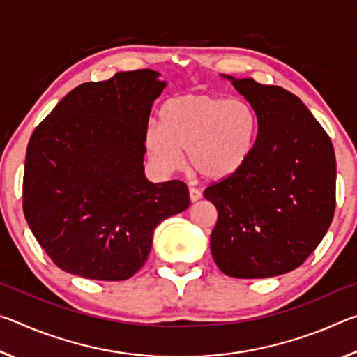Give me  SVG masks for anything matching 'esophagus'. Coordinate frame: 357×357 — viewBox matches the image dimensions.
Here are the masks:
<instances>
[{"mask_svg": "<svg viewBox=\"0 0 357 357\" xmlns=\"http://www.w3.org/2000/svg\"><path fill=\"white\" fill-rule=\"evenodd\" d=\"M189 195H190V202H198L202 200V192L197 189V187H190L189 189Z\"/></svg>", "mask_w": 357, "mask_h": 357, "instance_id": "obj_1", "label": "esophagus"}]
</instances>
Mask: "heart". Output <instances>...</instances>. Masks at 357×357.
I'll list each match as a JSON object with an SVG mask.
<instances>
[{"label": "heart", "instance_id": "1", "mask_svg": "<svg viewBox=\"0 0 357 357\" xmlns=\"http://www.w3.org/2000/svg\"><path fill=\"white\" fill-rule=\"evenodd\" d=\"M258 129V114L247 100L192 93L162 105L160 126H148L144 144L159 170H176L183 160L181 151H187L192 170L219 183L249 164Z\"/></svg>", "mask_w": 357, "mask_h": 357}]
</instances>
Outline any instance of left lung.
I'll use <instances>...</instances> for the list:
<instances>
[{
    "label": "left lung",
    "instance_id": "8db88e82",
    "mask_svg": "<svg viewBox=\"0 0 357 357\" xmlns=\"http://www.w3.org/2000/svg\"><path fill=\"white\" fill-rule=\"evenodd\" d=\"M222 77L255 108L259 129L249 164L204 190L219 214L211 252L234 279L287 274L317 249L334 217V146L298 96Z\"/></svg>",
    "mask_w": 357,
    "mask_h": 357
}]
</instances>
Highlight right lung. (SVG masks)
Masks as SVG:
<instances>
[{"mask_svg": "<svg viewBox=\"0 0 357 357\" xmlns=\"http://www.w3.org/2000/svg\"><path fill=\"white\" fill-rule=\"evenodd\" d=\"M151 69L118 72L66 96L29 138L23 213L66 273L126 280L142 268L162 220L189 208L183 181L144 176V134L167 86Z\"/></svg>", "mask_w": 357, "mask_h": 357, "instance_id": "right-lung-1", "label": "right lung"}]
</instances>
